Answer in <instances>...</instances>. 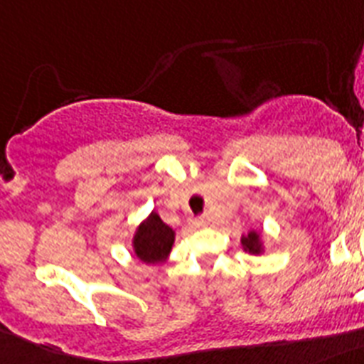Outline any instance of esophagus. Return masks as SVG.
I'll use <instances>...</instances> for the list:
<instances>
[{
  "label": "esophagus",
  "mask_w": 364,
  "mask_h": 364,
  "mask_svg": "<svg viewBox=\"0 0 364 364\" xmlns=\"http://www.w3.org/2000/svg\"><path fill=\"white\" fill-rule=\"evenodd\" d=\"M192 223V226H203V224H205V218L203 217H194L191 220Z\"/></svg>",
  "instance_id": "esophagus-1"
}]
</instances>
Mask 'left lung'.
Instances as JSON below:
<instances>
[{"mask_svg":"<svg viewBox=\"0 0 364 364\" xmlns=\"http://www.w3.org/2000/svg\"><path fill=\"white\" fill-rule=\"evenodd\" d=\"M241 243H243L245 250H249V252L252 254L259 252V237L256 232H250L249 235H245V237L241 239Z\"/></svg>","mask_w":364,"mask_h":364,"instance_id":"8db88e82","label":"left lung"}]
</instances>
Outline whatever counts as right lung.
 Masks as SVG:
<instances>
[{
	"mask_svg": "<svg viewBox=\"0 0 364 364\" xmlns=\"http://www.w3.org/2000/svg\"><path fill=\"white\" fill-rule=\"evenodd\" d=\"M173 230L162 223L156 213H151L134 235L136 256L146 264H156L166 258L172 250Z\"/></svg>",
	"mask_w": 364,
	"mask_h": 364,
	"instance_id": "1",
	"label": "right lung"
}]
</instances>
